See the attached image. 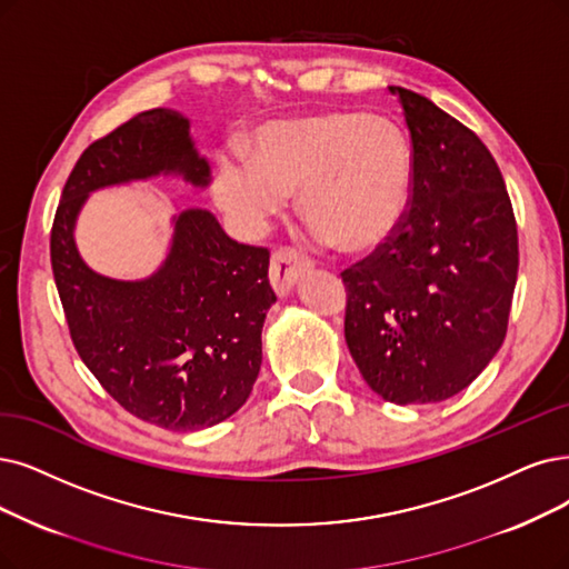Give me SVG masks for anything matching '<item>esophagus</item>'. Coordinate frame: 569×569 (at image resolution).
Returning a JSON list of instances; mask_svg holds the SVG:
<instances>
[{"mask_svg": "<svg viewBox=\"0 0 569 569\" xmlns=\"http://www.w3.org/2000/svg\"><path fill=\"white\" fill-rule=\"evenodd\" d=\"M313 269V264L305 258H300L296 250L290 248H281L271 256V264H269V281L273 292H277L279 298H286L288 292L292 290L305 273H309Z\"/></svg>", "mask_w": 569, "mask_h": 569, "instance_id": "1", "label": "esophagus"}]
</instances>
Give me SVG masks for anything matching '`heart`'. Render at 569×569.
<instances>
[{
	"label": "heart",
	"instance_id": "b5f03b06",
	"mask_svg": "<svg viewBox=\"0 0 569 569\" xmlns=\"http://www.w3.org/2000/svg\"><path fill=\"white\" fill-rule=\"evenodd\" d=\"M412 154L396 123L363 112H326L269 123L248 166L224 161L220 197L250 222L277 216L298 192L302 222L332 248L361 252L401 224Z\"/></svg>",
	"mask_w": 569,
	"mask_h": 569
}]
</instances>
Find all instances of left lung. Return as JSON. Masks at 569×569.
Masks as SVG:
<instances>
[{
	"label": "left lung",
	"mask_w": 569,
	"mask_h": 569,
	"mask_svg": "<svg viewBox=\"0 0 569 569\" xmlns=\"http://www.w3.org/2000/svg\"><path fill=\"white\" fill-rule=\"evenodd\" d=\"M412 140L406 216L342 271L345 340L368 387L396 406L467 389L507 338L518 229L499 166L465 123L389 87Z\"/></svg>",
	"instance_id": "8db88e82"
}]
</instances>
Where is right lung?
Listing matches in <instances>:
<instances>
[{
    "mask_svg": "<svg viewBox=\"0 0 569 569\" xmlns=\"http://www.w3.org/2000/svg\"><path fill=\"white\" fill-rule=\"evenodd\" d=\"M157 176L210 182L189 119L166 108L136 114L83 150L56 210L51 267L72 342L102 389L142 422L199 431L246 403L277 296L269 250L229 239L206 208L173 218L168 256L147 279H110L83 262L74 227L89 194Z\"/></svg>",
    "mask_w": 569,
    "mask_h": 569,
    "instance_id": "right-lung-1",
    "label": "right lung"
}]
</instances>
